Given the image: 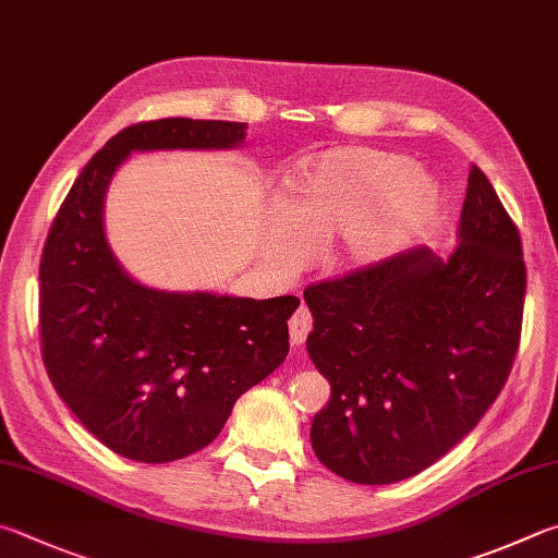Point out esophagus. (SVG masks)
Segmentation results:
<instances>
[{
    "label": "esophagus",
    "mask_w": 558,
    "mask_h": 558,
    "mask_svg": "<svg viewBox=\"0 0 558 558\" xmlns=\"http://www.w3.org/2000/svg\"><path fill=\"white\" fill-rule=\"evenodd\" d=\"M288 327H290V341H292V347H300V343L307 339V333L312 331V314H310V310H307V307H300V310L290 317Z\"/></svg>",
    "instance_id": "34e87169"
}]
</instances>
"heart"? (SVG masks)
Instances as JSON below:
<instances>
[{
  "instance_id": "obj_1",
  "label": "heart",
  "mask_w": 558,
  "mask_h": 558,
  "mask_svg": "<svg viewBox=\"0 0 558 558\" xmlns=\"http://www.w3.org/2000/svg\"><path fill=\"white\" fill-rule=\"evenodd\" d=\"M439 211L441 185L429 170L376 148H331L288 178L272 227L276 256L300 268L314 246L337 239L341 268H378L422 244Z\"/></svg>"
}]
</instances>
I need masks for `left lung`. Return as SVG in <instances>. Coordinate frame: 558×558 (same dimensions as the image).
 <instances>
[{
	"mask_svg": "<svg viewBox=\"0 0 558 558\" xmlns=\"http://www.w3.org/2000/svg\"><path fill=\"white\" fill-rule=\"evenodd\" d=\"M524 290L518 227L475 166L451 256L412 248L310 286L307 353L331 385L310 429L317 459L361 485L398 483L439 461L510 376Z\"/></svg>",
	"mask_w": 558,
	"mask_h": 558,
	"instance_id": "obj_1",
	"label": "left lung"
}]
</instances>
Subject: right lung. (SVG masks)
<instances>
[{"label":"right lung","mask_w":558,"mask_h":558,"mask_svg":"<svg viewBox=\"0 0 558 558\" xmlns=\"http://www.w3.org/2000/svg\"><path fill=\"white\" fill-rule=\"evenodd\" d=\"M239 121L158 119L111 136L70 187L40 256V351L75 417L114 453L168 463L205 449L234 402L288 356L300 300L141 286L105 234V195L134 150H229Z\"/></svg>","instance_id":"add662e5"}]
</instances>
